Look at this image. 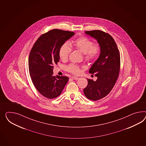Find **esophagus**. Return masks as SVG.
Here are the masks:
<instances>
[{
	"label": "esophagus",
	"mask_w": 146,
	"mask_h": 146,
	"mask_svg": "<svg viewBox=\"0 0 146 146\" xmlns=\"http://www.w3.org/2000/svg\"><path fill=\"white\" fill-rule=\"evenodd\" d=\"M71 78L72 79H73V80H78L79 79V78H78V77H76V76H72V77H71Z\"/></svg>",
	"instance_id": "34e87169"
}]
</instances>
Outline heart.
<instances>
[{
	"label": "heart",
	"mask_w": 146,
	"mask_h": 146,
	"mask_svg": "<svg viewBox=\"0 0 146 146\" xmlns=\"http://www.w3.org/2000/svg\"><path fill=\"white\" fill-rule=\"evenodd\" d=\"M75 49L82 52L84 59L87 61H92L98 57L101 52V46L98 43H93L89 38L84 36H80L74 41ZM72 51V48L67 42L60 46L59 50L60 58L63 61L66 60ZM67 71L74 74H79L81 72L80 67L74 63H71L66 67Z\"/></svg>",
	"instance_id": "1"
}]
</instances>
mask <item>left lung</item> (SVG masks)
Here are the masks:
<instances>
[{"instance_id": "1", "label": "left lung", "mask_w": 146, "mask_h": 146, "mask_svg": "<svg viewBox=\"0 0 146 146\" xmlns=\"http://www.w3.org/2000/svg\"><path fill=\"white\" fill-rule=\"evenodd\" d=\"M86 33L97 40L102 48L98 58L89 70L97 79L95 81L87 79L88 85L83 89L87 98L96 101L108 95L114 86L120 71V53L110 34L101 30L87 31Z\"/></svg>"}]
</instances>
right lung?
Instances as JSON below:
<instances>
[{
  "label": "right lung",
  "instance_id": "obj_1",
  "mask_svg": "<svg viewBox=\"0 0 146 146\" xmlns=\"http://www.w3.org/2000/svg\"><path fill=\"white\" fill-rule=\"evenodd\" d=\"M74 34L53 29L40 36L32 48L29 57L30 75L36 89L47 98L59 96L68 81L66 76H54L52 71L59 60L60 46Z\"/></svg>",
  "mask_w": 146,
  "mask_h": 146
}]
</instances>
